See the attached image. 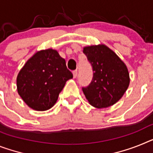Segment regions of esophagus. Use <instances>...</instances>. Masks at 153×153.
I'll return each instance as SVG.
<instances>
[{"mask_svg":"<svg viewBox=\"0 0 153 153\" xmlns=\"http://www.w3.org/2000/svg\"><path fill=\"white\" fill-rule=\"evenodd\" d=\"M77 75H78V71H77V70L73 71V77H74V79L76 78Z\"/></svg>","mask_w":153,"mask_h":153,"instance_id":"34e87169","label":"esophagus"}]
</instances>
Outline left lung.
Returning a JSON list of instances; mask_svg holds the SVG:
<instances>
[{"mask_svg": "<svg viewBox=\"0 0 153 153\" xmlns=\"http://www.w3.org/2000/svg\"><path fill=\"white\" fill-rule=\"evenodd\" d=\"M93 71L92 82L82 91L88 102L96 108H106L119 101L129 86L126 65L103 44L83 48Z\"/></svg>", "mask_w": 153, "mask_h": 153, "instance_id": "left-lung-1", "label": "left lung"}]
</instances>
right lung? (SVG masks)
Instances as JSON below:
<instances>
[{
  "mask_svg": "<svg viewBox=\"0 0 153 153\" xmlns=\"http://www.w3.org/2000/svg\"><path fill=\"white\" fill-rule=\"evenodd\" d=\"M72 78L57 51L43 50L30 57L19 71L18 92L30 108L44 111L56 103L66 82Z\"/></svg>",
  "mask_w": 153,
  "mask_h": 153,
  "instance_id": "add662e5",
  "label": "right lung"
}]
</instances>
